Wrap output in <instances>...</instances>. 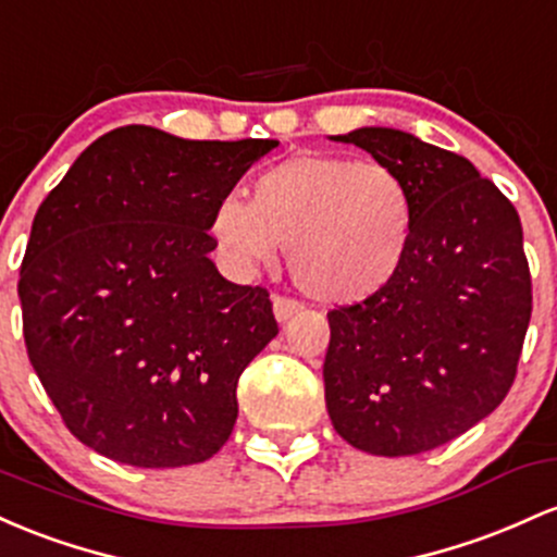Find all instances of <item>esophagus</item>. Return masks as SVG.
Masks as SVG:
<instances>
[{
	"label": "esophagus",
	"mask_w": 557,
	"mask_h": 557,
	"mask_svg": "<svg viewBox=\"0 0 557 557\" xmlns=\"http://www.w3.org/2000/svg\"><path fill=\"white\" fill-rule=\"evenodd\" d=\"M299 310H302V305H299L297 299L273 295V315H276L278 323H286L292 315H297Z\"/></svg>",
	"instance_id": "1"
}]
</instances>
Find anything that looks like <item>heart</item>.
Instances as JSON below:
<instances>
[{"label":"heart","instance_id":"heart-1","mask_svg":"<svg viewBox=\"0 0 557 557\" xmlns=\"http://www.w3.org/2000/svg\"><path fill=\"white\" fill-rule=\"evenodd\" d=\"M416 199L395 168L302 152L265 168L249 202L226 197L210 215L223 258L258 276L286 245L292 278L326 305H355L397 276L413 245Z\"/></svg>","mask_w":557,"mask_h":557}]
</instances>
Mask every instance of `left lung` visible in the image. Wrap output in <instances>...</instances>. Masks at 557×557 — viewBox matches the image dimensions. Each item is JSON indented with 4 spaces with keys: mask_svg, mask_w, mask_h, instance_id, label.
<instances>
[{
    "mask_svg": "<svg viewBox=\"0 0 557 557\" xmlns=\"http://www.w3.org/2000/svg\"><path fill=\"white\" fill-rule=\"evenodd\" d=\"M331 139L395 168L416 199L397 276L329 312L331 423L362 453H429L490 416L516 379L531 318L521 221L473 162L408 131L362 126Z\"/></svg>",
    "mask_w": 557,
    "mask_h": 557,
    "instance_id": "left-lung-1",
    "label": "left lung"
}]
</instances>
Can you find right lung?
I'll use <instances>...</instances> for the list:
<instances>
[{
	"mask_svg": "<svg viewBox=\"0 0 557 557\" xmlns=\"http://www.w3.org/2000/svg\"><path fill=\"white\" fill-rule=\"evenodd\" d=\"M276 144L123 126L36 210L17 284L28 360L94 453L178 468L226 445L242 371L278 326L262 286L218 273L210 215Z\"/></svg>",
	"mask_w": 557,
	"mask_h": 557,
	"instance_id": "add662e5",
	"label": "right lung"
}]
</instances>
